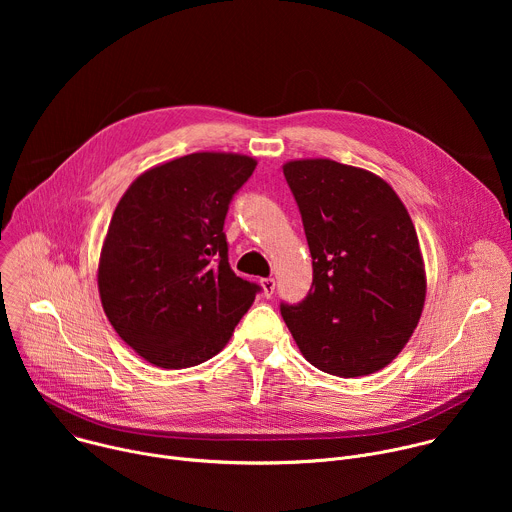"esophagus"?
Listing matches in <instances>:
<instances>
[{"label": "esophagus", "mask_w": 512, "mask_h": 512, "mask_svg": "<svg viewBox=\"0 0 512 512\" xmlns=\"http://www.w3.org/2000/svg\"><path fill=\"white\" fill-rule=\"evenodd\" d=\"M259 283H261V287H263V296H265V298H271L273 291H275V279H273V277H265V279H261Z\"/></svg>", "instance_id": "34e87169"}]
</instances>
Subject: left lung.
Wrapping results in <instances>:
<instances>
[{
    "instance_id": "8db88e82",
    "label": "left lung",
    "mask_w": 512,
    "mask_h": 512,
    "mask_svg": "<svg viewBox=\"0 0 512 512\" xmlns=\"http://www.w3.org/2000/svg\"><path fill=\"white\" fill-rule=\"evenodd\" d=\"M314 281L281 316L304 358L340 377H367L405 348L425 306V263L411 216L377 174L328 158L289 160Z\"/></svg>"
}]
</instances>
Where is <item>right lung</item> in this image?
Segmentation results:
<instances>
[{
    "label": "right lung",
    "mask_w": 512,
    "mask_h": 512,
    "mask_svg": "<svg viewBox=\"0 0 512 512\" xmlns=\"http://www.w3.org/2000/svg\"><path fill=\"white\" fill-rule=\"evenodd\" d=\"M257 160L196 152L139 174L101 247L97 285L115 332L154 367L178 371L221 352L259 285L235 275L223 233Z\"/></svg>",
    "instance_id": "1"
}]
</instances>
